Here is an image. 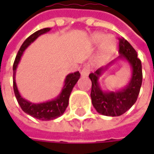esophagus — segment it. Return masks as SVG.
I'll use <instances>...</instances> for the list:
<instances>
[{
  "mask_svg": "<svg viewBox=\"0 0 154 154\" xmlns=\"http://www.w3.org/2000/svg\"><path fill=\"white\" fill-rule=\"evenodd\" d=\"M91 72V67L90 65H86L85 67L82 68V70L81 71V75L82 77H87Z\"/></svg>",
  "mask_w": 154,
  "mask_h": 154,
  "instance_id": "34e87169",
  "label": "esophagus"
}]
</instances>
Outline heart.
<instances>
[{
  "label": "heart",
  "mask_w": 154,
  "mask_h": 154,
  "mask_svg": "<svg viewBox=\"0 0 154 154\" xmlns=\"http://www.w3.org/2000/svg\"><path fill=\"white\" fill-rule=\"evenodd\" d=\"M91 40L95 45L101 44V53L105 55L110 54L116 48V39L113 36L103 33H95L91 35Z\"/></svg>",
  "instance_id": "b5f03b06"
}]
</instances>
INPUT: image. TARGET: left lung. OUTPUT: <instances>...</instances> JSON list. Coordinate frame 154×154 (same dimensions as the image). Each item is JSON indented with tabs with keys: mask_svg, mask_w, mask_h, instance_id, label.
Here are the masks:
<instances>
[{
	"mask_svg": "<svg viewBox=\"0 0 154 154\" xmlns=\"http://www.w3.org/2000/svg\"><path fill=\"white\" fill-rule=\"evenodd\" d=\"M119 57L106 67H100L89 75L91 81V102L97 112L103 116H119L125 113L136 102L142 85V64L137 57L136 51L124 38H119ZM118 59L125 60L131 67L132 75L131 81L125 88L120 90L105 92L100 87L99 79Z\"/></svg>",
	"mask_w": 154,
	"mask_h": 154,
	"instance_id": "obj_1",
	"label": "left lung"
}]
</instances>
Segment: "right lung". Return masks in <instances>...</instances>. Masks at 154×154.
Returning a JSON list of instances; mask_svg holds the SVG:
<instances>
[{
    "mask_svg": "<svg viewBox=\"0 0 154 154\" xmlns=\"http://www.w3.org/2000/svg\"><path fill=\"white\" fill-rule=\"evenodd\" d=\"M50 28L42 29L38 31L35 32L33 35L26 38L25 42L22 44L20 50L18 51V54L16 55L14 65H13V88H14V92H15L16 100L24 112L40 120L54 119L64 113L66 108L68 106L69 97L72 91V88L76 85L78 79L80 78V73L78 71L75 72L73 73H69L67 75L64 81V86L60 94L55 99L48 100L43 103H32L30 101L25 100V98H23L21 95L20 94L17 86H16V82H15V71L20 61L21 56L23 55V53L38 36L46 34L48 31H50Z\"/></svg>",
    "mask_w": 154,
    "mask_h": 154,
    "instance_id": "1",
    "label": "right lung"
}]
</instances>
